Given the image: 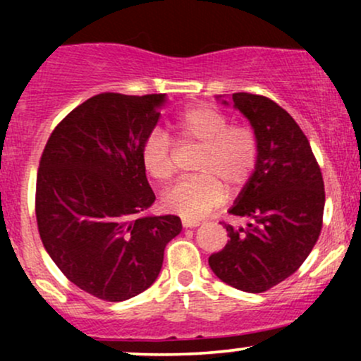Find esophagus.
Masks as SVG:
<instances>
[{
  "instance_id": "obj_1",
  "label": "esophagus",
  "mask_w": 361,
  "mask_h": 361,
  "mask_svg": "<svg viewBox=\"0 0 361 361\" xmlns=\"http://www.w3.org/2000/svg\"><path fill=\"white\" fill-rule=\"evenodd\" d=\"M181 224H183V227H197L200 226V221H197V219H181Z\"/></svg>"
}]
</instances>
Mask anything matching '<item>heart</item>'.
Segmentation results:
<instances>
[{"label": "heart", "mask_w": 361, "mask_h": 361, "mask_svg": "<svg viewBox=\"0 0 361 361\" xmlns=\"http://www.w3.org/2000/svg\"><path fill=\"white\" fill-rule=\"evenodd\" d=\"M171 139L163 128H154L140 146L146 171L159 183H168L176 171V148L198 147L193 159L197 175L169 188L163 204L181 217L198 219L222 204L226 189L241 190L258 164L256 132L244 123H231L222 110L210 105L190 106L169 123Z\"/></svg>", "instance_id": "b5f03b06"}]
</instances>
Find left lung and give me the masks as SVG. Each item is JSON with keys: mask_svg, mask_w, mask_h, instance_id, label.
I'll list each match as a JSON object with an SVG mask.
<instances>
[{"mask_svg": "<svg viewBox=\"0 0 361 361\" xmlns=\"http://www.w3.org/2000/svg\"><path fill=\"white\" fill-rule=\"evenodd\" d=\"M259 144L258 164L229 214L250 219L246 227L224 222L222 251L209 258L212 271L231 287L267 292L288 279L316 246L324 214V181L299 123L261 94L234 93Z\"/></svg>", "mask_w": 361, "mask_h": 361, "instance_id": "1", "label": "left lung"}]
</instances>
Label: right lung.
<instances>
[{"instance_id":"obj_1","label":"right lung","mask_w":361,"mask_h":361,"mask_svg":"<svg viewBox=\"0 0 361 361\" xmlns=\"http://www.w3.org/2000/svg\"><path fill=\"white\" fill-rule=\"evenodd\" d=\"M164 94L100 93L54 128L37 171L40 239L57 268L90 295L122 302L151 287L176 215H146L156 200L140 146Z\"/></svg>"}]
</instances>
